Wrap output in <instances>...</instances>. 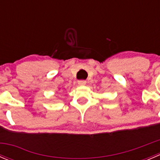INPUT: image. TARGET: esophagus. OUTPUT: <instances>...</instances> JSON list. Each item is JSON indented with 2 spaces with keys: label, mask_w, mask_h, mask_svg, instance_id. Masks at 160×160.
I'll return each instance as SVG.
<instances>
[{
  "label": "esophagus",
  "mask_w": 160,
  "mask_h": 160,
  "mask_svg": "<svg viewBox=\"0 0 160 160\" xmlns=\"http://www.w3.org/2000/svg\"><path fill=\"white\" fill-rule=\"evenodd\" d=\"M86 83H87L86 80H79V81H78V84L80 85V86H83V85L86 84Z\"/></svg>",
  "instance_id": "esophagus-1"
}]
</instances>
